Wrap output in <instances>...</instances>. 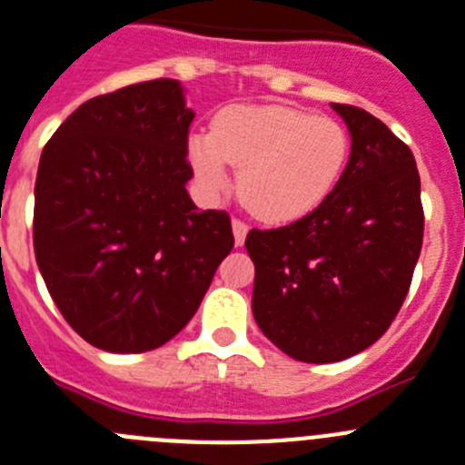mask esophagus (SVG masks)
Returning a JSON list of instances; mask_svg holds the SVG:
<instances>
[{"label":"esophagus","instance_id":"esophagus-1","mask_svg":"<svg viewBox=\"0 0 465 465\" xmlns=\"http://www.w3.org/2000/svg\"><path fill=\"white\" fill-rule=\"evenodd\" d=\"M232 229H233V241H236V245H242V242H245V236H248L250 227L242 223V220H233Z\"/></svg>","mask_w":465,"mask_h":465}]
</instances>
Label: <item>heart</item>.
Masks as SVG:
<instances>
[{
  "mask_svg": "<svg viewBox=\"0 0 465 465\" xmlns=\"http://www.w3.org/2000/svg\"><path fill=\"white\" fill-rule=\"evenodd\" d=\"M350 154L347 132L331 118L292 106H232L211 134L190 139V162L208 190L227 185L236 166L242 206L269 224L315 211L341 181Z\"/></svg>",
  "mask_w": 465,
  "mask_h": 465,
  "instance_id": "1",
  "label": "heart"
}]
</instances>
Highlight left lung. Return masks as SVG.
<instances>
[{
  "instance_id": "8db88e82",
  "label": "left lung",
  "mask_w": 465,
  "mask_h": 465,
  "mask_svg": "<svg viewBox=\"0 0 465 465\" xmlns=\"http://www.w3.org/2000/svg\"><path fill=\"white\" fill-rule=\"evenodd\" d=\"M352 136L341 181L287 227L252 229V315L305 363L342 361L399 315L424 238L420 171L408 145L368 111L331 104Z\"/></svg>"
}]
</instances>
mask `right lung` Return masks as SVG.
<instances>
[{"instance_id":"obj_1","label":"right lung","mask_w":465,"mask_h":465,"mask_svg":"<svg viewBox=\"0 0 465 465\" xmlns=\"http://www.w3.org/2000/svg\"><path fill=\"white\" fill-rule=\"evenodd\" d=\"M173 78L90 99L41 153L35 254L71 329L106 352H148L183 331L232 252L224 211H196Z\"/></svg>"}]
</instances>
